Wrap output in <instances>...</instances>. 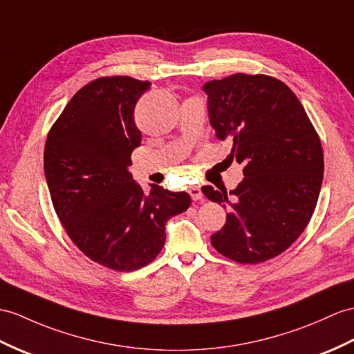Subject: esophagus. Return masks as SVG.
<instances>
[{"label":"esophagus","mask_w":354,"mask_h":354,"mask_svg":"<svg viewBox=\"0 0 354 354\" xmlns=\"http://www.w3.org/2000/svg\"><path fill=\"white\" fill-rule=\"evenodd\" d=\"M189 194H191V196H192V200H194V201L203 200V196H204L200 186H191V187H189Z\"/></svg>","instance_id":"obj_1"}]
</instances>
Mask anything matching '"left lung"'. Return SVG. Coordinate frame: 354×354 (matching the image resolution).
Segmentation results:
<instances>
[{"label": "left lung", "mask_w": 354, "mask_h": 354, "mask_svg": "<svg viewBox=\"0 0 354 354\" xmlns=\"http://www.w3.org/2000/svg\"><path fill=\"white\" fill-rule=\"evenodd\" d=\"M203 90L216 136L230 140L231 156L245 163V178L230 195L225 187H203L228 212L212 245L240 264L267 261L311 221L324 171L320 138L296 94L277 77L236 73Z\"/></svg>", "instance_id": "left-lung-1"}]
</instances>
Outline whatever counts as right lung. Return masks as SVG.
I'll list each match as a JSON object with an SVG mask.
<instances>
[{
  "label": "right lung",
  "mask_w": 354,
  "mask_h": 354,
  "mask_svg": "<svg viewBox=\"0 0 354 354\" xmlns=\"http://www.w3.org/2000/svg\"><path fill=\"white\" fill-rule=\"evenodd\" d=\"M150 88L131 76L97 77L77 91L50 127L45 176L59 222L90 260L117 272L150 264L165 243V223L187 210L191 196L151 185L127 171L141 144L133 111Z\"/></svg>",
  "instance_id": "add662e5"
}]
</instances>
